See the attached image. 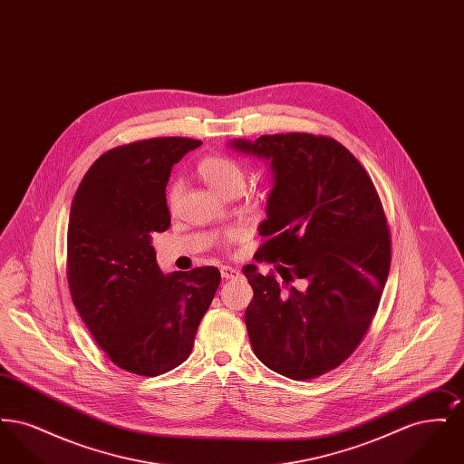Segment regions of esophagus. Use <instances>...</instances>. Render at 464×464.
I'll return each mask as SVG.
<instances>
[{"label":"esophagus","mask_w":464,"mask_h":464,"mask_svg":"<svg viewBox=\"0 0 464 464\" xmlns=\"http://www.w3.org/2000/svg\"><path fill=\"white\" fill-rule=\"evenodd\" d=\"M221 275L222 278H226V280H233V278L240 276V271L231 266H221Z\"/></svg>","instance_id":"obj_1"}]
</instances>
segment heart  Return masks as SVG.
<instances>
[{
    "instance_id": "1",
    "label": "heart",
    "mask_w": 464,
    "mask_h": 464,
    "mask_svg": "<svg viewBox=\"0 0 464 464\" xmlns=\"http://www.w3.org/2000/svg\"><path fill=\"white\" fill-rule=\"evenodd\" d=\"M198 174L212 191H216L218 195L226 198L231 195H238L245 188V172L240 163L227 156H205L198 163ZM179 195H180V184L179 182L170 184L167 193V203L170 208L176 207Z\"/></svg>"
}]
</instances>
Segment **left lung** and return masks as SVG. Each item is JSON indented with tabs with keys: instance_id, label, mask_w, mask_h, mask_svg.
Returning a JSON list of instances; mask_svg holds the SVG:
<instances>
[{
	"instance_id": "left-lung-1",
	"label": "left lung",
	"mask_w": 464,
	"mask_h": 464,
	"mask_svg": "<svg viewBox=\"0 0 464 464\" xmlns=\"http://www.w3.org/2000/svg\"><path fill=\"white\" fill-rule=\"evenodd\" d=\"M229 146L273 170L256 257L275 269L243 267L254 290L245 311L252 350L294 381L325 374L369 331L388 280L392 237L374 182L327 135L275 133Z\"/></svg>"
}]
</instances>
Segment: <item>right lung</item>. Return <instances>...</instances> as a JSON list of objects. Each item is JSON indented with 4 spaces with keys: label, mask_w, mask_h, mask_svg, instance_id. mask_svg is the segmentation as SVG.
<instances>
[{
    "label": "right lung",
    "mask_w": 464,
    "mask_h": 464,
    "mask_svg": "<svg viewBox=\"0 0 464 464\" xmlns=\"http://www.w3.org/2000/svg\"><path fill=\"white\" fill-rule=\"evenodd\" d=\"M201 140L156 137L99 156L72 198L67 284L92 337L120 369L165 374L193 350L221 273L214 266L163 275L151 233L167 231V182Z\"/></svg>",
    "instance_id": "right-lung-1"
}]
</instances>
